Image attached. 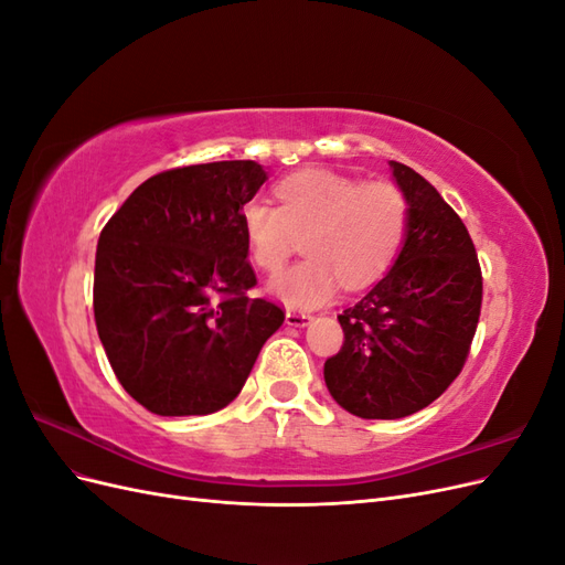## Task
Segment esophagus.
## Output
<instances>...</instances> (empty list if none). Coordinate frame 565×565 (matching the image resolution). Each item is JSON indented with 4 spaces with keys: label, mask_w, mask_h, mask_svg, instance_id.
<instances>
[{
    "label": "esophagus",
    "mask_w": 565,
    "mask_h": 565,
    "mask_svg": "<svg viewBox=\"0 0 565 565\" xmlns=\"http://www.w3.org/2000/svg\"><path fill=\"white\" fill-rule=\"evenodd\" d=\"M285 322L289 324V328H306V324L311 322V316L303 313V311H287Z\"/></svg>",
    "instance_id": "esophagus-1"
}]
</instances>
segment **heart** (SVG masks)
<instances>
[{
    "mask_svg": "<svg viewBox=\"0 0 565 565\" xmlns=\"http://www.w3.org/2000/svg\"><path fill=\"white\" fill-rule=\"evenodd\" d=\"M280 207L247 200L241 226L256 268L278 270L303 233L306 259L268 282L295 309L328 301L339 282L358 289L391 266L405 241L409 202L393 181L361 183L332 169H303L276 185Z\"/></svg>",
    "mask_w": 565,
    "mask_h": 565,
    "instance_id": "1",
    "label": "heart"
}]
</instances>
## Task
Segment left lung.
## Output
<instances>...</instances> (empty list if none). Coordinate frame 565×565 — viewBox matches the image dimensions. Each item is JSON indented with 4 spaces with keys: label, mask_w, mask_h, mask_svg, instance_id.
<instances>
[{
    "label": "left lung",
    "mask_w": 565,
    "mask_h": 565,
    "mask_svg": "<svg viewBox=\"0 0 565 565\" xmlns=\"http://www.w3.org/2000/svg\"><path fill=\"white\" fill-rule=\"evenodd\" d=\"M409 202L396 264L339 318L344 347L324 361L332 398L363 419L431 405L465 367L483 278L467 226L415 169L388 162Z\"/></svg>",
    "instance_id": "left-lung-1"
}]
</instances>
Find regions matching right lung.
<instances>
[{"instance_id": "obj_1", "label": "right lung", "mask_w": 565, "mask_h": 565, "mask_svg": "<svg viewBox=\"0 0 565 565\" xmlns=\"http://www.w3.org/2000/svg\"><path fill=\"white\" fill-rule=\"evenodd\" d=\"M268 179L254 160L150 177L100 231L94 318L129 396L162 417L210 415L243 391L285 313L252 299L241 210Z\"/></svg>"}]
</instances>
